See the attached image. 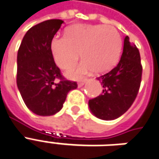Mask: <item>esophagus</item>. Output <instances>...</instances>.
<instances>
[{
  "label": "esophagus",
  "mask_w": 159,
  "mask_h": 159,
  "mask_svg": "<svg viewBox=\"0 0 159 159\" xmlns=\"http://www.w3.org/2000/svg\"><path fill=\"white\" fill-rule=\"evenodd\" d=\"M85 81H86V80H83V81L79 82V83H78V86H79V87H81V86H83V85H85Z\"/></svg>",
  "instance_id": "1"
}]
</instances>
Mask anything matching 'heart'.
I'll use <instances>...</instances> for the list:
<instances>
[{
  "mask_svg": "<svg viewBox=\"0 0 159 159\" xmlns=\"http://www.w3.org/2000/svg\"><path fill=\"white\" fill-rule=\"evenodd\" d=\"M53 59L61 68L74 64L80 56L84 59L78 66L66 72L70 79H80L92 70L105 73L117 63L121 50L118 31L103 25H76L67 28L65 36H55L50 42Z\"/></svg>",
  "mask_w": 159,
  "mask_h": 159,
  "instance_id": "1",
  "label": "heart"
}]
</instances>
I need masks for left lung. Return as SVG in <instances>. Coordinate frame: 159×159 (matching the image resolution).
<instances>
[{
	"label": "left lung",
	"mask_w": 159,
	"mask_h": 159,
	"mask_svg": "<svg viewBox=\"0 0 159 159\" xmlns=\"http://www.w3.org/2000/svg\"><path fill=\"white\" fill-rule=\"evenodd\" d=\"M142 75L140 56L135 44L124 38L121 60L112 70L97 78L103 85L102 93L89 100V108L96 117L110 121L120 117L135 100Z\"/></svg>",
	"instance_id": "8db88e82"
}]
</instances>
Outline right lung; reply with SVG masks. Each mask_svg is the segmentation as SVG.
Wrapping results in <instances>:
<instances>
[{
    "instance_id": "obj_1",
    "label": "right lung",
    "mask_w": 159,
    "mask_h": 159,
    "mask_svg": "<svg viewBox=\"0 0 159 159\" xmlns=\"http://www.w3.org/2000/svg\"><path fill=\"white\" fill-rule=\"evenodd\" d=\"M62 23L61 20H49L32 26L18 50L17 85L25 105L38 116L57 113L67 93L78 86L61 75L50 50L51 39Z\"/></svg>"
}]
</instances>
